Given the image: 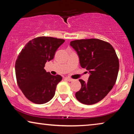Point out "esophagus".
<instances>
[{"instance_id":"esophagus-1","label":"esophagus","mask_w":134,"mask_h":134,"mask_svg":"<svg viewBox=\"0 0 134 134\" xmlns=\"http://www.w3.org/2000/svg\"><path fill=\"white\" fill-rule=\"evenodd\" d=\"M65 79L68 80V81H69V82H71V81H72V80H73L72 79H71V78H70V77H65Z\"/></svg>"}]
</instances>
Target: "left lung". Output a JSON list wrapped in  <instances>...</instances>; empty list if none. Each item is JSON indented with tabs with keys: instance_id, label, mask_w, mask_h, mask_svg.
<instances>
[{
	"instance_id": "left-lung-1",
	"label": "left lung",
	"mask_w": 134,
	"mask_h": 134,
	"mask_svg": "<svg viewBox=\"0 0 134 134\" xmlns=\"http://www.w3.org/2000/svg\"><path fill=\"white\" fill-rule=\"evenodd\" d=\"M79 57L82 68L89 71L87 82L79 79L81 88L76 93L79 101L86 105L99 102L116 83L119 60L114 48L99 39H83L70 42Z\"/></svg>"
}]
</instances>
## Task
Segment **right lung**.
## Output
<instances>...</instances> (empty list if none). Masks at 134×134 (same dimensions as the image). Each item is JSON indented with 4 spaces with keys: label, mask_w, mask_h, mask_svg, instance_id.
Instances as JSON below:
<instances>
[{
    "label": "right lung",
    "mask_w": 134,
    "mask_h": 134,
    "mask_svg": "<svg viewBox=\"0 0 134 134\" xmlns=\"http://www.w3.org/2000/svg\"><path fill=\"white\" fill-rule=\"evenodd\" d=\"M65 40L50 36H40L27 43L15 63L16 80L24 96L38 104L46 103L55 94L60 75L46 72L45 64L54 57L57 49Z\"/></svg>",
    "instance_id": "right-lung-1"
}]
</instances>
